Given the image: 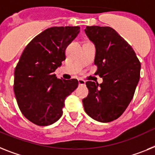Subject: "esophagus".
Segmentation results:
<instances>
[{"label":"esophagus","instance_id":"1","mask_svg":"<svg viewBox=\"0 0 155 155\" xmlns=\"http://www.w3.org/2000/svg\"><path fill=\"white\" fill-rule=\"evenodd\" d=\"M78 82H79V85H85L86 84L85 80H83V79H79V80H78Z\"/></svg>","mask_w":155,"mask_h":155}]
</instances>
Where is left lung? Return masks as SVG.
<instances>
[{"mask_svg": "<svg viewBox=\"0 0 155 155\" xmlns=\"http://www.w3.org/2000/svg\"><path fill=\"white\" fill-rule=\"evenodd\" d=\"M85 33L96 47L98 84L86 83L89 90L83 100L89 116L101 122L115 120L124 112L134 97L140 75V62L131 46L109 26H87Z\"/></svg>", "mask_w": 155, "mask_h": 155, "instance_id": "left-lung-1", "label": "left lung"}]
</instances>
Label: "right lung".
I'll return each instance as SVG.
<instances>
[{
	"mask_svg": "<svg viewBox=\"0 0 155 155\" xmlns=\"http://www.w3.org/2000/svg\"><path fill=\"white\" fill-rule=\"evenodd\" d=\"M79 26L48 28L25 47L15 69L14 91L22 115L34 124L49 126L62 115L67 96L77 88L76 79H58L54 73L65 59L67 46Z\"/></svg>",
	"mask_w": 155,
	"mask_h": 155,
	"instance_id": "add662e5",
	"label": "right lung"
}]
</instances>
